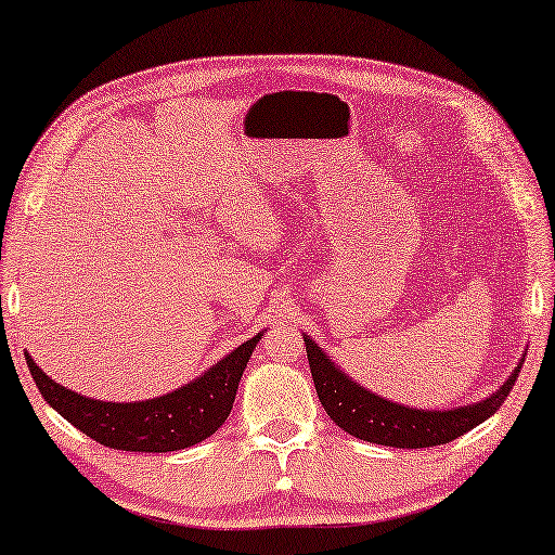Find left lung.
Returning <instances> with one entry per match:
<instances>
[{
	"instance_id": "left-lung-1",
	"label": "left lung",
	"mask_w": 555,
	"mask_h": 555,
	"mask_svg": "<svg viewBox=\"0 0 555 555\" xmlns=\"http://www.w3.org/2000/svg\"><path fill=\"white\" fill-rule=\"evenodd\" d=\"M305 349L314 389H318V397L330 414V420L357 439L395 449H426L449 444V441L462 437V434L472 431L474 426H479L491 414H496V409L504 404L508 391L514 389L518 372H521V364H518L504 385L493 391L491 397L481 399V402L459 409H444V412H437V409L429 412V409L404 406L389 402V399L379 395H372L370 389L349 379L335 362L327 360V354L307 335Z\"/></svg>"
}]
</instances>
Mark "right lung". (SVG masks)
Segmentation results:
<instances>
[{
    "label": "right lung",
    "mask_w": 555,
    "mask_h": 555,
    "mask_svg": "<svg viewBox=\"0 0 555 555\" xmlns=\"http://www.w3.org/2000/svg\"><path fill=\"white\" fill-rule=\"evenodd\" d=\"M260 337L262 332L235 347L191 385L164 397L129 404L101 402V399L76 395L47 377L29 354L24 357H27L31 377L47 404L87 437L108 449L164 454V451L198 444L223 426L235 402L237 382H241Z\"/></svg>",
    "instance_id": "obj_1"
}]
</instances>
